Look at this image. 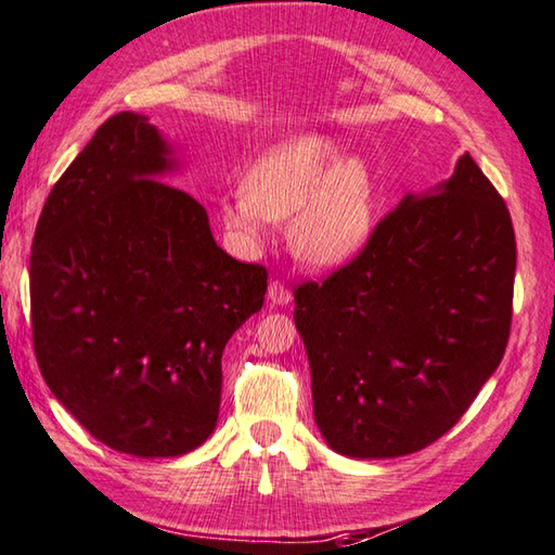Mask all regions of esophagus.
<instances>
[{
  "label": "esophagus",
  "instance_id": "34e87169",
  "mask_svg": "<svg viewBox=\"0 0 555 555\" xmlns=\"http://www.w3.org/2000/svg\"><path fill=\"white\" fill-rule=\"evenodd\" d=\"M268 299H270V305H273V307L289 305L292 292H289V287L285 285V282L275 278V280H270V285H268Z\"/></svg>",
  "mask_w": 555,
  "mask_h": 555
}]
</instances>
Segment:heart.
I'll list each match as a JSON object with an SVG mask.
<instances>
[{
    "label": "heart",
    "instance_id": "b5f03b06",
    "mask_svg": "<svg viewBox=\"0 0 555 555\" xmlns=\"http://www.w3.org/2000/svg\"><path fill=\"white\" fill-rule=\"evenodd\" d=\"M338 144L323 134H297L266 150L244 183L219 201V222L242 244L263 242L270 219H289V238L311 263H338L372 232L376 185L360 156L338 162Z\"/></svg>",
    "mask_w": 555,
    "mask_h": 555
}]
</instances>
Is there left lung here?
Instances as JSON below:
<instances>
[{
  "instance_id": "8db88e82",
  "label": "left lung",
  "mask_w": 555,
  "mask_h": 555,
  "mask_svg": "<svg viewBox=\"0 0 555 555\" xmlns=\"http://www.w3.org/2000/svg\"><path fill=\"white\" fill-rule=\"evenodd\" d=\"M515 268L507 205L464 154L350 263L295 287L313 421L333 452L403 456L452 430L505 354Z\"/></svg>"
}]
</instances>
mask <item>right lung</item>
I'll return each mask as SVG.
<instances>
[{
  "instance_id": "right-lung-1",
  "label": "right lung",
  "mask_w": 555,
  "mask_h": 555,
  "mask_svg": "<svg viewBox=\"0 0 555 555\" xmlns=\"http://www.w3.org/2000/svg\"><path fill=\"white\" fill-rule=\"evenodd\" d=\"M173 166L144 115H113L52 185L30 248L40 374L99 442L144 459L212 435L224 345L268 289V270L219 248L205 207L159 181Z\"/></svg>"
}]
</instances>
